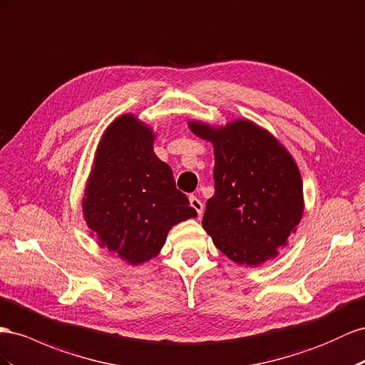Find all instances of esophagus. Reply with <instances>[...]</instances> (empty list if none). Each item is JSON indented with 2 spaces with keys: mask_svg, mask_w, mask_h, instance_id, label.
Masks as SVG:
<instances>
[{
  "mask_svg": "<svg viewBox=\"0 0 365 365\" xmlns=\"http://www.w3.org/2000/svg\"><path fill=\"white\" fill-rule=\"evenodd\" d=\"M189 201H190V205L196 210V213H198V216H201V213H202V210H204L202 202H201L198 198H196V196H190Z\"/></svg>",
  "mask_w": 365,
  "mask_h": 365,
  "instance_id": "esophagus-1",
  "label": "esophagus"
}]
</instances>
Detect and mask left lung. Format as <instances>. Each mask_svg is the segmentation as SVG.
<instances>
[{
  "mask_svg": "<svg viewBox=\"0 0 365 365\" xmlns=\"http://www.w3.org/2000/svg\"><path fill=\"white\" fill-rule=\"evenodd\" d=\"M190 130L215 147V195L205 204L204 230L238 264L274 258L304 210L302 180L290 153L247 120L224 129L190 123Z\"/></svg>",
  "mask_w": 365,
  "mask_h": 365,
  "instance_id": "8db88e82",
  "label": "left lung"
}]
</instances>
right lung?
Listing matches in <instances>:
<instances>
[{"label": "right lung", "instance_id": "obj_1", "mask_svg": "<svg viewBox=\"0 0 365 365\" xmlns=\"http://www.w3.org/2000/svg\"><path fill=\"white\" fill-rule=\"evenodd\" d=\"M83 210L100 245L130 264L153 258L172 225L196 216L170 167L155 155L152 130L133 115L120 116L103 135Z\"/></svg>", "mask_w": 365, "mask_h": 365}]
</instances>
